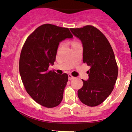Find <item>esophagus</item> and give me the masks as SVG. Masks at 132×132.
Here are the masks:
<instances>
[{"label": "esophagus", "mask_w": 132, "mask_h": 132, "mask_svg": "<svg viewBox=\"0 0 132 132\" xmlns=\"http://www.w3.org/2000/svg\"><path fill=\"white\" fill-rule=\"evenodd\" d=\"M73 78H75L74 76H73L71 74L69 75V80H71V79H73Z\"/></svg>", "instance_id": "34e87169"}]
</instances>
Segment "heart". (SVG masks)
Segmentation results:
<instances>
[{
    "label": "heart",
    "mask_w": 132,
    "mask_h": 132,
    "mask_svg": "<svg viewBox=\"0 0 132 132\" xmlns=\"http://www.w3.org/2000/svg\"><path fill=\"white\" fill-rule=\"evenodd\" d=\"M77 43V42H75V41H74V42H72V43H71V45H72V44H74V43ZM61 45H60L59 47H61Z\"/></svg>",
    "instance_id": "1"
}]
</instances>
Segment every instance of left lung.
<instances>
[{
	"mask_svg": "<svg viewBox=\"0 0 132 132\" xmlns=\"http://www.w3.org/2000/svg\"><path fill=\"white\" fill-rule=\"evenodd\" d=\"M83 46V62L90 69L89 79L78 90L82 103L96 106L105 101L113 91L118 75V67L110 42L104 34L93 26L70 28Z\"/></svg>",
	"mask_w": 132,
	"mask_h": 132,
	"instance_id": "obj_1",
	"label": "left lung"
}]
</instances>
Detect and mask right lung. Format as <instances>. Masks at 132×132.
<instances>
[{
    "label": "right lung",
    "mask_w": 132,
    "mask_h": 132,
    "mask_svg": "<svg viewBox=\"0 0 132 132\" xmlns=\"http://www.w3.org/2000/svg\"><path fill=\"white\" fill-rule=\"evenodd\" d=\"M72 37L69 28L45 24L30 34L22 46L19 63L22 83L29 95L46 108L56 107L62 100L69 76L48 68L56 60L59 42Z\"/></svg>",
    "instance_id": "1"
}]
</instances>
